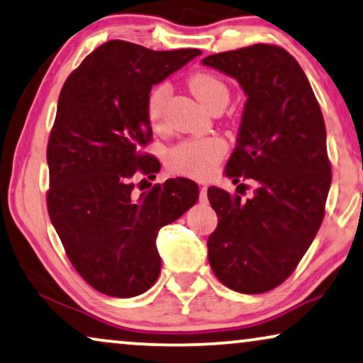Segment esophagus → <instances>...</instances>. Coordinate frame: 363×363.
<instances>
[{
  "mask_svg": "<svg viewBox=\"0 0 363 363\" xmlns=\"http://www.w3.org/2000/svg\"><path fill=\"white\" fill-rule=\"evenodd\" d=\"M199 201L207 202V186H201V191H199Z\"/></svg>",
  "mask_w": 363,
  "mask_h": 363,
  "instance_id": "obj_1",
  "label": "esophagus"
}]
</instances>
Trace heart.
<instances>
[{
	"label": "heart",
	"instance_id": "1",
	"mask_svg": "<svg viewBox=\"0 0 363 363\" xmlns=\"http://www.w3.org/2000/svg\"><path fill=\"white\" fill-rule=\"evenodd\" d=\"M189 86L196 99L211 108L217 101H228V86L217 74L199 70L189 77ZM171 95V85L161 82L152 86L146 96V116L152 130L164 128V108ZM225 143L218 138H199L176 145L167 155V166L177 174H186L206 179L212 176L220 160L225 155Z\"/></svg>",
	"mask_w": 363,
	"mask_h": 363
}]
</instances>
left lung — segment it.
<instances>
[{
  "mask_svg": "<svg viewBox=\"0 0 363 363\" xmlns=\"http://www.w3.org/2000/svg\"><path fill=\"white\" fill-rule=\"evenodd\" d=\"M202 64L237 79L247 95L225 174L257 182L253 196L208 187L218 217L207 240L218 281L243 294L281 284L318 233L333 181L325 125L306 74L279 45L253 44Z\"/></svg>",
  "mask_w": 363,
  "mask_h": 363,
  "instance_id": "1",
  "label": "left lung"
}]
</instances>
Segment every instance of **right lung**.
Returning a JSON list of instances; mask_svg holds the SVG:
<instances>
[{
    "label": "right lung",
    "mask_w": 363,
    "mask_h": 363,
    "mask_svg": "<svg viewBox=\"0 0 363 363\" xmlns=\"http://www.w3.org/2000/svg\"><path fill=\"white\" fill-rule=\"evenodd\" d=\"M201 54L108 40L60 90L48 143V212L77 273L111 298H133L155 284L157 232L199 199L197 184L186 177L140 196L133 191L135 177L161 167L143 151L152 140L146 96Z\"/></svg>",
    "instance_id": "add662e5"
}]
</instances>
